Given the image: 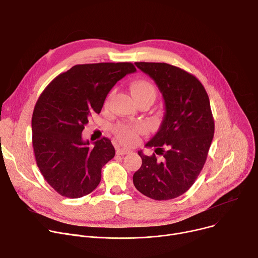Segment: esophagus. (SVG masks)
<instances>
[{"instance_id": "obj_1", "label": "esophagus", "mask_w": 258, "mask_h": 258, "mask_svg": "<svg viewBox=\"0 0 258 258\" xmlns=\"http://www.w3.org/2000/svg\"><path fill=\"white\" fill-rule=\"evenodd\" d=\"M131 152H132V150L127 149V148H121V147L116 148V153L119 154V156H123V154H127Z\"/></svg>"}]
</instances>
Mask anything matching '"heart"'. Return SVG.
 <instances>
[{
  "label": "heart",
  "instance_id": "1",
  "mask_svg": "<svg viewBox=\"0 0 258 258\" xmlns=\"http://www.w3.org/2000/svg\"><path fill=\"white\" fill-rule=\"evenodd\" d=\"M131 92L137 101L144 98H150L154 100L157 95L154 86L146 80L135 81L131 85ZM114 132L120 142L124 144H135L139 140V135L143 132V128L141 126L118 124L114 128Z\"/></svg>",
  "mask_w": 258,
  "mask_h": 258
}]
</instances>
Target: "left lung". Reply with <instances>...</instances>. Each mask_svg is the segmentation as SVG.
Here are the masks:
<instances>
[{"label":"left lung","instance_id":"8db88e82","mask_svg":"<svg viewBox=\"0 0 258 258\" xmlns=\"http://www.w3.org/2000/svg\"><path fill=\"white\" fill-rule=\"evenodd\" d=\"M163 94L165 115L158 133L146 143L163 156H144L135 172L137 190L154 200L174 199L190 188L205 164L214 138L215 122L209 95L193 75L167 63L136 62ZM159 152H157V150Z\"/></svg>","mask_w":258,"mask_h":258}]
</instances>
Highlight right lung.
Instances as JSON below:
<instances>
[{
  "mask_svg": "<svg viewBox=\"0 0 258 258\" xmlns=\"http://www.w3.org/2000/svg\"><path fill=\"white\" fill-rule=\"evenodd\" d=\"M135 72L131 62L78 64L40 94L32 116L33 149L41 174L60 195L80 198L100 182L114 146L104 137L90 147L82 132L92 114L100 113L113 86Z\"/></svg>",
  "mask_w": 258,
  "mask_h": 258,
  "instance_id": "right-lung-1",
  "label": "right lung"
}]
</instances>
